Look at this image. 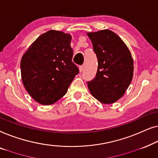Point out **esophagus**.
<instances>
[{
  "label": "esophagus",
  "mask_w": 158,
  "mask_h": 158,
  "mask_svg": "<svg viewBox=\"0 0 158 158\" xmlns=\"http://www.w3.org/2000/svg\"><path fill=\"white\" fill-rule=\"evenodd\" d=\"M79 72H83V70H84V66H79Z\"/></svg>",
  "instance_id": "34e87169"
}]
</instances>
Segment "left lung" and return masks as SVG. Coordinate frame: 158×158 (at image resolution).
<instances>
[{
	"mask_svg": "<svg viewBox=\"0 0 158 158\" xmlns=\"http://www.w3.org/2000/svg\"><path fill=\"white\" fill-rule=\"evenodd\" d=\"M86 34L98 60L96 77L87 82L88 88L102 104H112L123 96L132 81V54L124 42L112 31L104 29Z\"/></svg>",
	"mask_w": 158,
	"mask_h": 158,
	"instance_id": "8db88e82",
	"label": "left lung"
}]
</instances>
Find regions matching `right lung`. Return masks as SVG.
<instances>
[{"mask_svg":"<svg viewBox=\"0 0 158 158\" xmlns=\"http://www.w3.org/2000/svg\"><path fill=\"white\" fill-rule=\"evenodd\" d=\"M71 41L70 34L50 30L38 37L22 56V81L38 103L50 105L57 102L79 73L72 62Z\"/></svg>","mask_w":158,"mask_h":158,"instance_id":"obj_1","label":"right lung"}]
</instances>
